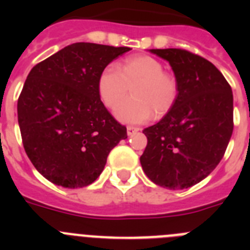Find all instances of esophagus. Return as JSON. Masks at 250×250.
<instances>
[{
  "label": "esophagus",
  "mask_w": 250,
  "mask_h": 250,
  "mask_svg": "<svg viewBox=\"0 0 250 250\" xmlns=\"http://www.w3.org/2000/svg\"><path fill=\"white\" fill-rule=\"evenodd\" d=\"M139 127H134V126H127L126 127V131H127V135L129 136H131L132 134H135V132H138L139 131Z\"/></svg>",
  "instance_id": "34e87169"
}]
</instances>
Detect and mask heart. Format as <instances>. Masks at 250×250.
<instances>
[{
    "label": "heart",
    "mask_w": 250,
    "mask_h": 250,
    "mask_svg": "<svg viewBox=\"0 0 250 250\" xmlns=\"http://www.w3.org/2000/svg\"><path fill=\"white\" fill-rule=\"evenodd\" d=\"M131 86L132 96L115 107L116 119L126 124H143L165 115L178 99V83L164 72V65L146 55L131 56L119 66L110 63L98 77V94L107 107H114Z\"/></svg>",
    "instance_id": "heart-1"
}]
</instances>
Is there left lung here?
Instances as JSON below:
<instances>
[{
	"label": "left lung",
	"mask_w": 250,
	"mask_h": 250,
	"mask_svg": "<svg viewBox=\"0 0 250 250\" xmlns=\"http://www.w3.org/2000/svg\"><path fill=\"white\" fill-rule=\"evenodd\" d=\"M167 60L178 83L170 111L144 130L140 163L152 183L170 190L202 182L219 164L233 134V92L222 72L180 48H152Z\"/></svg>",
	"instance_id": "left-lung-1"
}]
</instances>
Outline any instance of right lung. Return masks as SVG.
<instances>
[{
  "instance_id": "right-lung-1",
  "label": "right lung",
  "mask_w": 250,
  "mask_h": 250,
  "mask_svg": "<svg viewBox=\"0 0 250 250\" xmlns=\"http://www.w3.org/2000/svg\"><path fill=\"white\" fill-rule=\"evenodd\" d=\"M130 47L76 42L34 66L17 103L28 159L48 182L75 189L94 183L112 147L127 138L98 94L103 68Z\"/></svg>"
}]
</instances>
